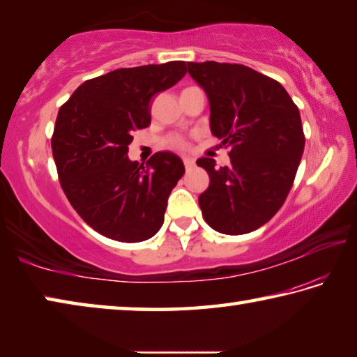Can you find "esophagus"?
I'll list each match as a JSON object with an SVG mask.
<instances>
[{"mask_svg":"<svg viewBox=\"0 0 357 357\" xmlns=\"http://www.w3.org/2000/svg\"><path fill=\"white\" fill-rule=\"evenodd\" d=\"M183 162H184L187 170H190V168L195 167V160H193L192 157H183Z\"/></svg>","mask_w":357,"mask_h":357,"instance_id":"1","label":"esophagus"}]
</instances>
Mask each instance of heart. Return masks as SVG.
Wrapping results in <instances>:
<instances>
[{
  "instance_id": "1",
  "label": "heart",
  "mask_w": 357,
  "mask_h": 357,
  "mask_svg": "<svg viewBox=\"0 0 357 357\" xmlns=\"http://www.w3.org/2000/svg\"><path fill=\"white\" fill-rule=\"evenodd\" d=\"M170 144H172L173 148H176V149H185V148H187V142L184 140V138H181V137L172 138Z\"/></svg>"
}]
</instances>
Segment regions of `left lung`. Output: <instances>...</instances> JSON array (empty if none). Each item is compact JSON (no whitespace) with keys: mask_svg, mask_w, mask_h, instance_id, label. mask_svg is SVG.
Returning a JSON list of instances; mask_svg holds the SVG:
<instances>
[{"mask_svg":"<svg viewBox=\"0 0 357 357\" xmlns=\"http://www.w3.org/2000/svg\"><path fill=\"white\" fill-rule=\"evenodd\" d=\"M187 70L208 96L211 132L231 162L197 160L209 174L202 214L219 233H250L273 219L293 185L305 144L299 110L279 82L247 66L187 63Z\"/></svg>","mask_w":357,"mask_h":357,"instance_id":"obj_1","label":"left lung"}]
</instances>
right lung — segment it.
<instances>
[{"mask_svg":"<svg viewBox=\"0 0 357 357\" xmlns=\"http://www.w3.org/2000/svg\"><path fill=\"white\" fill-rule=\"evenodd\" d=\"M185 72L184 61L116 69L82 83L59 108L52 137L59 183L78 215L105 238L140 243L164 223L183 160L160 151L143 167L128 153L134 130L151 123V98Z\"/></svg>","mask_w":357,"mask_h":357,"instance_id":"1","label":"right lung"}]
</instances>
